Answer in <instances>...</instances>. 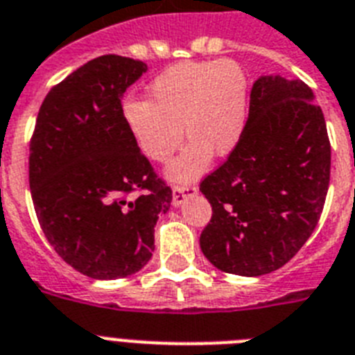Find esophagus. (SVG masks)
<instances>
[{"label": "esophagus", "instance_id": "esophagus-1", "mask_svg": "<svg viewBox=\"0 0 355 355\" xmlns=\"http://www.w3.org/2000/svg\"><path fill=\"white\" fill-rule=\"evenodd\" d=\"M194 194H198V187L196 184H175L174 190H172V205L180 207L184 199Z\"/></svg>", "mask_w": 355, "mask_h": 355}]
</instances>
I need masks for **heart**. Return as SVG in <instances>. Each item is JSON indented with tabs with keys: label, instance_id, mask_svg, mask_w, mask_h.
<instances>
[{
	"label": "heart",
	"instance_id": "heart-1",
	"mask_svg": "<svg viewBox=\"0 0 355 355\" xmlns=\"http://www.w3.org/2000/svg\"><path fill=\"white\" fill-rule=\"evenodd\" d=\"M245 70L232 60L192 61L161 72L148 85V101L128 99L123 121L143 156L166 163L183 143V128L192 139L172 163V180L190 181L207 168L210 152L227 156L241 136L247 114Z\"/></svg>",
	"mask_w": 355,
	"mask_h": 355
}]
</instances>
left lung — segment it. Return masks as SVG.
<instances>
[{"mask_svg": "<svg viewBox=\"0 0 355 355\" xmlns=\"http://www.w3.org/2000/svg\"><path fill=\"white\" fill-rule=\"evenodd\" d=\"M329 183L330 139L312 89L261 76L236 146L199 183L212 205L199 237L205 257L237 276L277 270L318 227Z\"/></svg>", "mask_w": 355, "mask_h": 355, "instance_id": "obj_1", "label": "left lung"}]
</instances>
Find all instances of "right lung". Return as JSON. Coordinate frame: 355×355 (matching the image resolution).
Wrapping results in <instances>:
<instances>
[{"mask_svg":"<svg viewBox=\"0 0 355 355\" xmlns=\"http://www.w3.org/2000/svg\"><path fill=\"white\" fill-rule=\"evenodd\" d=\"M146 65L105 54L54 85L31 137L28 183L54 250L94 279L136 274L154 250V227L172 203L123 121L121 96Z\"/></svg>","mask_w":355,"mask_h":355,"instance_id":"add662e5","label":"right lung"}]
</instances>
